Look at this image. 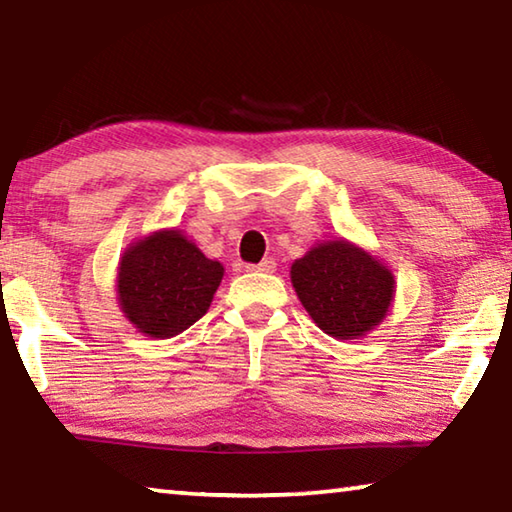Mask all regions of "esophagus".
Returning <instances> with one entry per match:
<instances>
[{"mask_svg":"<svg viewBox=\"0 0 512 512\" xmlns=\"http://www.w3.org/2000/svg\"><path fill=\"white\" fill-rule=\"evenodd\" d=\"M275 259L273 257H266V259H262V262H259V264H248L246 266V271H250V273H253V271H262V273H273L275 271Z\"/></svg>","mask_w":512,"mask_h":512,"instance_id":"esophagus-1","label":"esophagus"}]
</instances>
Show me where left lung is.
Here are the masks:
<instances>
[{"label": "left lung", "instance_id": "left-lung-1", "mask_svg": "<svg viewBox=\"0 0 512 512\" xmlns=\"http://www.w3.org/2000/svg\"><path fill=\"white\" fill-rule=\"evenodd\" d=\"M291 284L311 320L339 341L370 334L395 300L391 268L343 237L320 241L296 259Z\"/></svg>", "mask_w": 512, "mask_h": 512}]
</instances>
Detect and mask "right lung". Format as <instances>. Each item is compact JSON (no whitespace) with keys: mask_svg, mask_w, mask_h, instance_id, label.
I'll return each mask as SVG.
<instances>
[{"mask_svg":"<svg viewBox=\"0 0 512 512\" xmlns=\"http://www.w3.org/2000/svg\"><path fill=\"white\" fill-rule=\"evenodd\" d=\"M223 264L203 255L178 228L133 241L117 266V302L137 332L171 339L207 314Z\"/></svg>","mask_w":512,"mask_h":512,"instance_id":"1","label":"right lung"}]
</instances>
